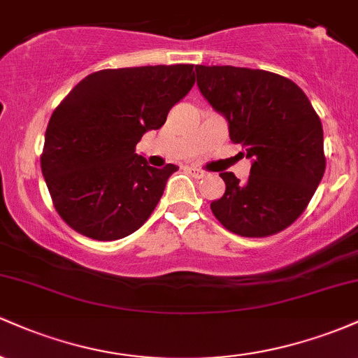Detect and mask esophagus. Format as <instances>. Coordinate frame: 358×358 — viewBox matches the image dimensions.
<instances>
[{
    "label": "esophagus",
    "mask_w": 358,
    "mask_h": 358,
    "mask_svg": "<svg viewBox=\"0 0 358 358\" xmlns=\"http://www.w3.org/2000/svg\"><path fill=\"white\" fill-rule=\"evenodd\" d=\"M187 171L190 175L195 176V178H202V176H205V173L202 170H199V168H187Z\"/></svg>",
    "instance_id": "1"
}]
</instances>
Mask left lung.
<instances>
[{
    "mask_svg": "<svg viewBox=\"0 0 358 358\" xmlns=\"http://www.w3.org/2000/svg\"><path fill=\"white\" fill-rule=\"evenodd\" d=\"M200 92L229 121L231 141L252 159L248 182L220 173L225 193L210 203L215 219L242 237H268L305 212L327 159L323 127L293 80L259 69L196 65Z\"/></svg>",
    "mask_w": 358,
    "mask_h": 358,
    "instance_id": "8db88e82",
    "label": "left lung"
}]
</instances>
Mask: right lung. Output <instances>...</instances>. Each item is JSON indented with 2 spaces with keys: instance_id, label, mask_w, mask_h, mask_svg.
<instances>
[{
  "instance_id": "obj_1",
  "label": "right lung",
  "mask_w": 358,
  "mask_h": 358,
  "mask_svg": "<svg viewBox=\"0 0 358 358\" xmlns=\"http://www.w3.org/2000/svg\"><path fill=\"white\" fill-rule=\"evenodd\" d=\"M195 84L190 64L104 69L82 79L48 121L40 165L73 231L117 241L138 231L178 166H148L136 145Z\"/></svg>"
}]
</instances>
